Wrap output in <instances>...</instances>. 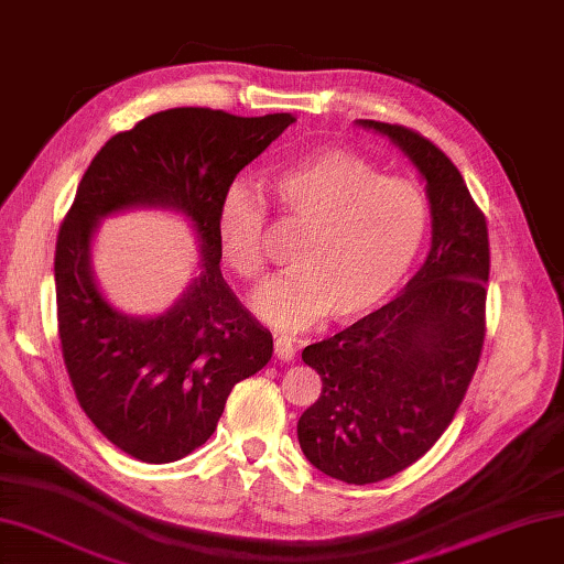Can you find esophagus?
Here are the masks:
<instances>
[{
	"mask_svg": "<svg viewBox=\"0 0 564 564\" xmlns=\"http://www.w3.org/2000/svg\"><path fill=\"white\" fill-rule=\"evenodd\" d=\"M274 356H278L280 360H286V364L294 360V344H292L290 336L282 334V336L274 338Z\"/></svg>",
	"mask_w": 564,
	"mask_h": 564,
	"instance_id": "1",
	"label": "esophagus"
}]
</instances>
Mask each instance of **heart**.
I'll return each instance as SVG.
<instances>
[{
  "label": "heart",
  "instance_id": "1",
  "mask_svg": "<svg viewBox=\"0 0 564 564\" xmlns=\"http://www.w3.org/2000/svg\"><path fill=\"white\" fill-rule=\"evenodd\" d=\"M280 214L306 228L292 272L260 286L252 310L282 328H306L324 314L354 322L380 306L408 278L427 240L424 191L400 176H380L348 150H318L294 159L268 178ZM268 210L248 188L232 186L220 200L216 238L223 260L242 280L268 270Z\"/></svg>",
  "mask_w": 564,
  "mask_h": 564
}]
</instances>
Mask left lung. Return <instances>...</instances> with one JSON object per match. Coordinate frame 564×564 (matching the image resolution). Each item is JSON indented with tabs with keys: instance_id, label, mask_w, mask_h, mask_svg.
Returning <instances> with one entry per match:
<instances>
[{
	"instance_id": "obj_1",
	"label": "left lung",
	"mask_w": 564,
	"mask_h": 564,
	"mask_svg": "<svg viewBox=\"0 0 564 564\" xmlns=\"http://www.w3.org/2000/svg\"><path fill=\"white\" fill-rule=\"evenodd\" d=\"M358 124L412 159L432 210V248L405 290L302 350L322 395L296 422L300 447L318 471L364 486L427 454L459 410L484 348L491 252L484 210L437 144L402 124Z\"/></svg>"
}]
</instances>
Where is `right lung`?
I'll return each instance as SVG.
<instances>
[{
    "mask_svg": "<svg viewBox=\"0 0 564 564\" xmlns=\"http://www.w3.org/2000/svg\"><path fill=\"white\" fill-rule=\"evenodd\" d=\"M292 122L290 112L164 110L110 137L80 178L53 264L63 364L83 412L134 459L169 464L206 444L232 386L272 358V334L223 280L216 218L240 169ZM134 205L184 213L205 252L183 300L154 319L117 313L89 268L99 218Z\"/></svg>",
    "mask_w": 564,
    "mask_h": 564,
    "instance_id": "1",
    "label": "right lung"
}]
</instances>
